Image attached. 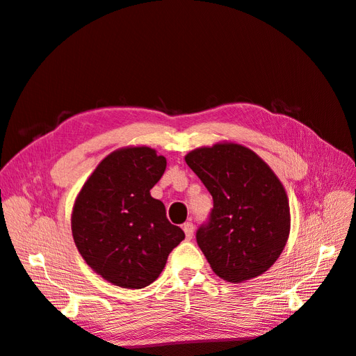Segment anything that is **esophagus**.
I'll return each instance as SVG.
<instances>
[{
    "mask_svg": "<svg viewBox=\"0 0 356 356\" xmlns=\"http://www.w3.org/2000/svg\"><path fill=\"white\" fill-rule=\"evenodd\" d=\"M182 230H184L186 233V238L190 241L193 238V233H195V225H193V222H186L184 225H182Z\"/></svg>",
    "mask_w": 356,
    "mask_h": 356,
    "instance_id": "esophagus-1",
    "label": "esophagus"
}]
</instances>
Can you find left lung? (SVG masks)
Here are the masks:
<instances>
[{"instance_id":"obj_1","label":"left lung","mask_w":356,"mask_h":356,"mask_svg":"<svg viewBox=\"0 0 356 356\" xmlns=\"http://www.w3.org/2000/svg\"><path fill=\"white\" fill-rule=\"evenodd\" d=\"M186 161L213 199L196 239L215 275L239 284L267 272L291 227L286 191L275 172L252 149L227 141L193 149Z\"/></svg>"}]
</instances>
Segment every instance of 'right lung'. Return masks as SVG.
Returning a JSON list of instances; mask_svg holds the SVG:
<instances>
[{"instance_id":"add662e5","label":"right lung","mask_w":356,"mask_h":356,"mask_svg":"<svg viewBox=\"0 0 356 356\" xmlns=\"http://www.w3.org/2000/svg\"><path fill=\"white\" fill-rule=\"evenodd\" d=\"M166 159L145 145L118 148L96 166L75 197L71 230L84 261L113 285L139 289L163 272L186 238L152 190Z\"/></svg>"}]
</instances>
